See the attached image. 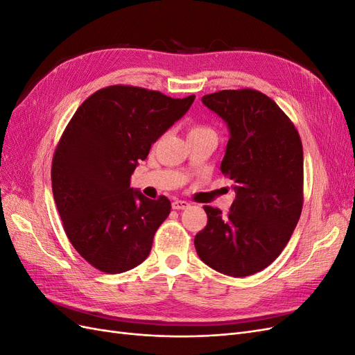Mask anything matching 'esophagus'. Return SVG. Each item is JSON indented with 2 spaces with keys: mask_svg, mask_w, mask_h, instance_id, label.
<instances>
[{
  "mask_svg": "<svg viewBox=\"0 0 355 355\" xmlns=\"http://www.w3.org/2000/svg\"><path fill=\"white\" fill-rule=\"evenodd\" d=\"M171 207H173L175 210H185L189 207V202L185 200H173V202H171Z\"/></svg>",
  "mask_w": 355,
  "mask_h": 355,
  "instance_id": "34e87169",
  "label": "esophagus"
}]
</instances>
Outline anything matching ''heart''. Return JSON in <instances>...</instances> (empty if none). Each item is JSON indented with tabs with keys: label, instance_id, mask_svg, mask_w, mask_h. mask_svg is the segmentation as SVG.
Listing matches in <instances>:
<instances>
[{
	"label": "heart",
	"instance_id": "b5f03b06",
	"mask_svg": "<svg viewBox=\"0 0 355 355\" xmlns=\"http://www.w3.org/2000/svg\"><path fill=\"white\" fill-rule=\"evenodd\" d=\"M200 135H213L214 132L207 125H192L188 132V136H200Z\"/></svg>",
	"mask_w": 355,
	"mask_h": 355
}]
</instances>
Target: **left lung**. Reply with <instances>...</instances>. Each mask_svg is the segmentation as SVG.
<instances>
[{
	"mask_svg": "<svg viewBox=\"0 0 355 355\" xmlns=\"http://www.w3.org/2000/svg\"><path fill=\"white\" fill-rule=\"evenodd\" d=\"M202 103L230 128L220 170L234 182L230 213L204 206L206 228L196 235L200 259L231 277L271 265L292 237L304 204V151L290 118L266 94L222 90Z\"/></svg>",
	"mask_w": 355,
	"mask_h": 355,
	"instance_id": "8db88e82",
	"label": "left lung"
}]
</instances>
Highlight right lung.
<instances>
[{
  "label": "right lung",
  "instance_id": "1",
  "mask_svg": "<svg viewBox=\"0 0 355 355\" xmlns=\"http://www.w3.org/2000/svg\"><path fill=\"white\" fill-rule=\"evenodd\" d=\"M194 99L110 85L85 99L71 118L53 155V197L73 249L96 270L120 274L151 252L171 204L164 196L151 200L133 191L130 178Z\"/></svg>",
  "mask_w": 355,
  "mask_h": 355
}]
</instances>
